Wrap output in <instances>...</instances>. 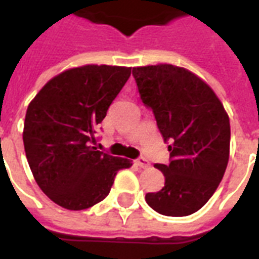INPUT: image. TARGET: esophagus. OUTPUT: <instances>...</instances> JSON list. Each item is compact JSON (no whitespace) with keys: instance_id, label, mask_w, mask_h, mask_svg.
Here are the masks:
<instances>
[{"instance_id":"obj_1","label":"esophagus","mask_w":259,"mask_h":259,"mask_svg":"<svg viewBox=\"0 0 259 259\" xmlns=\"http://www.w3.org/2000/svg\"><path fill=\"white\" fill-rule=\"evenodd\" d=\"M136 162H137V165L140 166V168H148V166H149V161H148L145 157L137 158V160H136Z\"/></svg>"}]
</instances>
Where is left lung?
Masks as SVG:
<instances>
[{
    "label": "left lung",
    "mask_w": 259,
    "mask_h": 259,
    "mask_svg": "<svg viewBox=\"0 0 259 259\" xmlns=\"http://www.w3.org/2000/svg\"><path fill=\"white\" fill-rule=\"evenodd\" d=\"M133 76L170 153L168 165H154L164 173L165 184L146 193V203L166 217L191 215L209 200L226 172L229 115L211 87L185 68L137 67Z\"/></svg>",
    "instance_id": "left-lung-1"
}]
</instances>
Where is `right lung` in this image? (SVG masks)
Wrapping results in <instances>:
<instances>
[{"instance_id":"1","label":"right lung","mask_w":259,"mask_h":259,"mask_svg":"<svg viewBox=\"0 0 259 259\" xmlns=\"http://www.w3.org/2000/svg\"><path fill=\"white\" fill-rule=\"evenodd\" d=\"M132 68L84 66L51 79L26 110L24 148L41 191L63 208L86 209L109 195L127 158L97 150V132Z\"/></svg>"}]
</instances>
